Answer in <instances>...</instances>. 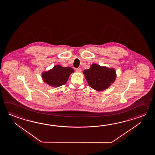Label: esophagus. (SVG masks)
<instances>
[{
  "mask_svg": "<svg viewBox=\"0 0 155 155\" xmlns=\"http://www.w3.org/2000/svg\"><path fill=\"white\" fill-rule=\"evenodd\" d=\"M76 71L78 73H80V72H81V69L80 68H77L76 69Z\"/></svg>",
  "mask_w": 155,
  "mask_h": 155,
  "instance_id": "obj_1",
  "label": "esophagus"
}]
</instances>
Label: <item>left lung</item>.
<instances>
[{
    "instance_id": "obj_1",
    "label": "left lung",
    "mask_w": 155,
    "mask_h": 155,
    "mask_svg": "<svg viewBox=\"0 0 155 155\" xmlns=\"http://www.w3.org/2000/svg\"><path fill=\"white\" fill-rule=\"evenodd\" d=\"M83 74L89 85L98 91L107 89L116 78L115 69L100 66L97 64H92L90 69L83 71Z\"/></svg>"
}]
</instances>
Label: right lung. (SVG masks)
Masks as SVG:
<instances>
[{"label":"right lung","instance_id":"right-lung-1","mask_svg":"<svg viewBox=\"0 0 155 155\" xmlns=\"http://www.w3.org/2000/svg\"><path fill=\"white\" fill-rule=\"evenodd\" d=\"M74 70L70 67L57 65L53 69L42 73L43 81L53 87H59L66 84L71 74Z\"/></svg>","mask_w":155,"mask_h":155}]
</instances>
